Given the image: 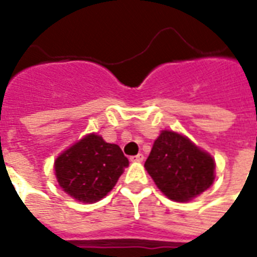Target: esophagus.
I'll return each instance as SVG.
<instances>
[{"instance_id": "esophagus-1", "label": "esophagus", "mask_w": 257, "mask_h": 257, "mask_svg": "<svg viewBox=\"0 0 257 257\" xmlns=\"http://www.w3.org/2000/svg\"><path fill=\"white\" fill-rule=\"evenodd\" d=\"M131 161H133V163H141V161H144V155L139 153L136 156H132L131 157Z\"/></svg>"}]
</instances>
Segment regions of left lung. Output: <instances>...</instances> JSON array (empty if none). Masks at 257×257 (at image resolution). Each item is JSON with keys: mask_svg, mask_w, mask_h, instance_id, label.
Returning a JSON list of instances; mask_svg holds the SVG:
<instances>
[{"mask_svg": "<svg viewBox=\"0 0 257 257\" xmlns=\"http://www.w3.org/2000/svg\"><path fill=\"white\" fill-rule=\"evenodd\" d=\"M145 169L163 193L175 201L192 200L211 187L215 163L187 137L164 131L153 144Z\"/></svg>", "mask_w": 257, "mask_h": 257, "instance_id": "left-lung-1", "label": "left lung"}]
</instances>
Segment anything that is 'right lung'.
I'll return each instance as SVG.
<instances>
[{
    "label": "right lung",
    "mask_w": 257,
    "mask_h": 257,
    "mask_svg": "<svg viewBox=\"0 0 257 257\" xmlns=\"http://www.w3.org/2000/svg\"><path fill=\"white\" fill-rule=\"evenodd\" d=\"M129 161L121 148L97 135H88L54 163L60 187L84 203L98 201L110 192Z\"/></svg>",
    "instance_id": "1"
}]
</instances>
